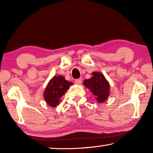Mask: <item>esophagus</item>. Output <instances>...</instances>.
I'll return each mask as SVG.
<instances>
[{"label": "esophagus", "mask_w": 153, "mask_h": 153, "mask_svg": "<svg viewBox=\"0 0 153 153\" xmlns=\"http://www.w3.org/2000/svg\"><path fill=\"white\" fill-rule=\"evenodd\" d=\"M82 82V78H79V79H76L75 80V83H76V84H81Z\"/></svg>", "instance_id": "1"}]
</instances>
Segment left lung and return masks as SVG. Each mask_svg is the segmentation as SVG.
Wrapping results in <instances>:
<instances>
[{"instance_id": "obj_1", "label": "left lung", "mask_w": 153, "mask_h": 153, "mask_svg": "<svg viewBox=\"0 0 153 153\" xmlns=\"http://www.w3.org/2000/svg\"><path fill=\"white\" fill-rule=\"evenodd\" d=\"M92 76L91 78L84 80V86L91 91L98 102H104L110 95L109 82L100 72H93Z\"/></svg>"}]
</instances>
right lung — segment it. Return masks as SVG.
I'll return each instance as SVG.
<instances>
[{
    "mask_svg": "<svg viewBox=\"0 0 153 153\" xmlns=\"http://www.w3.org/2000/svg\"><path fill=\"white\" fill-rule=\"evenodd\" d=\"M73 83L68 82L63 76H55L46 86L44 92V98L51 107H56L60 102L62 96L65 92Z\"/></svg>",
    "mask_w": 153,
    "mask_h": 153,
    "instance_id": "obj_1",
    "label": "right lung"
}]
</instances>
